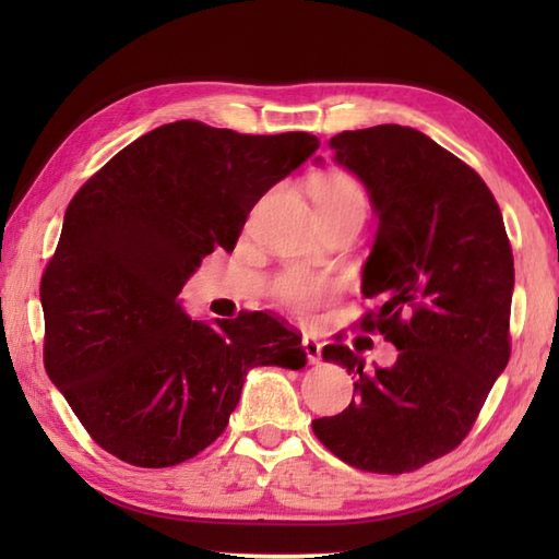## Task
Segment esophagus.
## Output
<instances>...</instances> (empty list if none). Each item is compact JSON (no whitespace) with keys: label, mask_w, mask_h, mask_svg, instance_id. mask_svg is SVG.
Instances as JSON below:
<instances>
[{"label":"esophagus","mask_w":559,"mask_h":559,"mask_svg":"<svg viewBox=\"0 0 559 559\" xmlns=\"http://www.w3.org/2000/svg\"><path fill=\"white\" fill-rule=\"evenodd\" d=\"M302 348H305V353H307V360H310L312 365L322 362V343H319L317 338L305 336V338H302Z\"/></svg>","instance_id":"34e87169"}]
</instances>
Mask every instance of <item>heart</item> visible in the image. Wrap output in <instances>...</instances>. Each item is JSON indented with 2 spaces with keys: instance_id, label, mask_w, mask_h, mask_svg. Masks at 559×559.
Here are the masks:
<instances>
[{
  "instance_id": "heart-1",
  "label": "heart",
  "mask_w": 559,
  "mask_h": 559,
  "mask_svg": "<svg viewBox=\"0 0 559 559\" xmlns=\"http://www.w3.org/2000/svg\"><path fill=\"white\" fill-rule=\"evenodd\" d=\"M312 201L319 216L326 213H341L350 209L365 211V192L348 173H324L319 175L310 187ZM331 293V283L322 276H314L310 271H288L276 281V298L281 305L293 307V310H310L317 302H322Z\"/></svg>"
}]
</instances>
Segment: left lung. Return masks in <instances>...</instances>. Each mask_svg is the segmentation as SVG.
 <instances>
[{
	"label": "left lung",
	"mask_w": 559,
	"mask_h": 559,
	"mask_svg": "<svg viewBox=\"0 0 559 559\" xmlns=\"http://www.w3.org/2000/svg\"><path fill=\"white\" fill-rule=\"evenodd\" d=\"M329 146L379 218L362 295L382 307L360 326L394 343L399 358L365 370L348 346H324V360L355 374L358 396L312 430L350 466L396 476L456 449L504 372L512 245L480 175L418 129L379 124Z\"/></svg>",
	"instance_id": "left-lung-1"
}]
</instances>
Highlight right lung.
<instances>
[{"label":"right lung","mask_w":559,"mask_h":559,"mask_svg":"<svg viewBox=\"0 0 559 559\" xmlns=\"http://www.w3.org/2000/svg\"><path fill=\"white\" fill-rule=\"evenodd\" d=\"M317 148L307 132L180 120L132 141L71 199L40 283L45 370L112 456L177 466L221 437L252 367H305L302 338L271 314L209 324L177 295Z\"/></svg>","instance_id":"1"}]
</instances>
